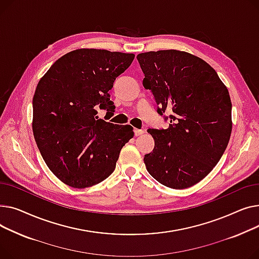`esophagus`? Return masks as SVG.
I'll return each mask as SVG.
<instances>
[{"label":"esophagus","mask_w":259,"mask_h":259,"mask_svg":"<svg viewBox=\"0 0 259 259\" xmlns=\"http://www.w3.org/2000/svg\"><path fill=\"white\" fill-rule=\"evenodd\" d=\"M134 134H135V136H141V135H143L144 134V131L143 130H139V128H134Z\"/></svg>","instance_id":"34e87169"}]
</instances>
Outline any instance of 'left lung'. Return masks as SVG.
Returning a JSON list of instances; mask_svg holds the SVG:
<instances>
[{
    "label": "left lung",
    "mask_w": 259,
    "mask_h": 259,
    "mask_svg": "<svg viewBox=\"0 0 259 259\" xmlns=\"http://www.w3.org/2000/svg\"><path fill=\"white\" fill-rule=\"evenodd\" d=\"M157 113L169 126L148 128L155 140L144 156L149 175L164 186L184 189L219 163L230 140L232 104L215 70L202 58L178 50L137 55ZM168 111L169 116L163 114Z\"/></svg>",
    "instance_id": "left-lung-1"
}]
</instances>
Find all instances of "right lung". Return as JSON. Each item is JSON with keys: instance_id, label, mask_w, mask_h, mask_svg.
Instances as JSON below:
<instances>
[{"instance_id": "1", "label": "right lung", "mask_w": 259, "mask_h": 259, "mask_svg": "<svg viewBox=\"0 0 259 259\" xmlns=\"http://www.w3.org/2000/svg\"><path fill=\"white\" fill-rule=\"evenodd\" d=\"M134 58L132 53L74 50L39 80L32 100L34 139L49 169L65 184L85 188L100 183L133 138L131 125L106 122L97 113L114 115L109 91Z\"/></svg>"}]
</instances>
